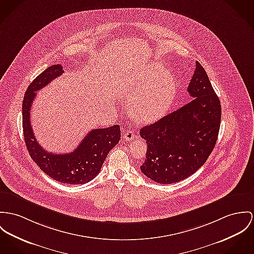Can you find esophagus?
Wrapping results in <instances>:
<instances>
[{
  "label": "esophagus",
  "mask_w": 254,
  "mask_h": 254,
  "mask_svg": "<svg viewBox=\"0 0 254 254\" xmlns=\"http://www.w3.org/2000/svg\"><path fill=\"white\" fill-rule=\"evenodd\" d=\"M123 137H124L127 141H130V140H132V139L134 138V132H133L132 130H127V131H126V132L123 134Z\"/></svg>",
  "instance_id": "obj_1"
}]
</instances>
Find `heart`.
Here are the masks:
<instances>
[{
  "label": "heart",
  "instance_id": "1",
  "mask_svg": "<svg viewBox=\"0 0 254 254\" xmlns=\"http://www.w3.org/2000/svg\"><path fill=\"white\" fill-rule=\"evenodd\" d=\"M119 94L128 100V109L136 121L151 123L170 108L175 86L171 73L154 63L123 79Z\"/></svg>",
  "mask_w": 254,
  "mask_h": 254
}]
</instances>
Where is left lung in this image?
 I'll return each mask as SVG.
<instances>
[{"mask_svg": "<svg viewBox=\"0 0 254 254\" xmlns=\"http://www.w3.org/2000/svg\"><path fill=\"white\" fill-rule=\"evenodd\" d=\"M188 87L191 100L141 128L147 153L140 166L158 184H173L194 174L215 148L220 127V100L204 67L196 62Z\"/></svg>", "mask_w": 254, "mask_h": 254, "instance_id": "obj_1", "label": "left lung"}]
</instances>
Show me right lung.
<instances>
[{
    "mask_svg": "<svg viewBox=\"0 0 254 254\" xmlns=\"http://www.w3.org/2000/svg\"><path fill=\"white\" fill-rule=\"evenodd\" d=\"M64 73L61 64H53L30 84L22 104V124L28 152L39 168L55 181L69 185H82L98 175L108 153L121 138L120 126L91 130L69 154H53L45 151L37 141L30 121L33 101L40 89Z\"/></svg>",
    "mask_w": 254,
    "mask_h": 254,
    "instance_id": "right-lung-1",
    "label": "right lung"
}]
</instances>
